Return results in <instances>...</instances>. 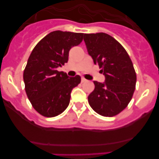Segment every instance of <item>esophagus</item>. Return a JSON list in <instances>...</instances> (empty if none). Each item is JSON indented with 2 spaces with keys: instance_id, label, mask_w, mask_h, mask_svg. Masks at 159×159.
<instances>
[{
  "instance_id": "esophagus-1",
  "label": "esophagus",
  "mask_w": 159,
  "mask_h": 159,
  "mask_svg": "<svg viewBox=\"0 0 159 159\" xmlns=\"http://www.w3.org/2000/svg\"><path fill=\"white\" fill-rule=\"evenodd\" d=\"M85 81H87V80L85 79L84 78H81V82H85Z\"/></svg>"
}]
</instances>
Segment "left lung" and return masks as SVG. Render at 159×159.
Instances as JSON below:
<instances>
[{
    "label": "left lung",
    "instance_id": "obj_1",
    "mask_svg": "<svg viewBox=\"0 0 159 159\" xmlns=\"http://www.w3.org/2000/svg\"><path fill=\"white\" fill-rule=\"evenodd\" d=\"M84 41L105 76V82L94 81V89L88 98L90 106L102 116H115L128 106L135 89L132 61L123 46L108 34H84Z\"/></svg>",
    "mask_w": 159,
    "mask_h": 159
}]
</instances>
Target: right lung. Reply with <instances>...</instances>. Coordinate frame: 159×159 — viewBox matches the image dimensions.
<instances>
[{
  "label": "right lung",
  "mask_w": 159,
  "mask_h": 159,
  "mask_svg": "<svg viewBox=\"0 0 159 159\" xmlns=\"http://www.w3.org/2000/svg\"><path fill=\"white\" fill-rule=\"evenodd\" d=\"M83 33L55 30L41 40L32 51L24 70L25 91L40 115L52 118L60 115L70 102V92L81 77H68L56 68L68 61L71 48L82 41Z\"/></svg>",
  "instance_id": "1"
}]
</instances>
